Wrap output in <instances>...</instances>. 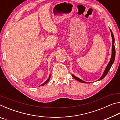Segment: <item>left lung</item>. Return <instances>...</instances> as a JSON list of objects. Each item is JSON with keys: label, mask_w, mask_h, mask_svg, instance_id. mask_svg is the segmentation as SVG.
<instances>
[{"label": "left lung", "mask_w": 120, "mask_h": 120, "mask_svg": "<svg viewBox=\"0 0 120 120\" xmlns=\"http://www.w3.org/2000/svg\"><path fill=\"white\" fill-rule=\"evenodd\" d=\"M109 30H110L112 38V55H111V59H110V60H109V64H107L106 67L105 68V69L104 70L102 75H101V78H99L97 81H99V80H101V79H103L106 76V75L107 74V73H108L109 69H110V68L112 67V64L114 63V60H115V46H114L115 40H114V37L113 34L112 33V32L111 30L109 29ZM71 75H72V76L75 79L79 81V82H82V83H88V82H85V81L80 79V78H78V77H76L75 76V75H74L73 74H72Z\"/></svg>", "instance_id": "left-lung-1"}]
</instances>
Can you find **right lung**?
<instances>
[{
  "label": "right lung",
  "mask_w": 120,
  "mask_h": 120,
  "mask_svg": "<svg viewBox=\"0 0 120 120\" xmlns=\"http://www.w3.org/2000/svg\"><path fill=\"white\" fill-rule=\"evenodd\" d=\"M50 77H51V75H50V76H49V78H48V79L47 80H46L45 82H44L43 84H42V85H41V86H43V85H44L45 84H46V83H47L48 82H49V80H50Z\"/></svg>",
  "instance_id": "right-lung-1"
}]
</instances>
